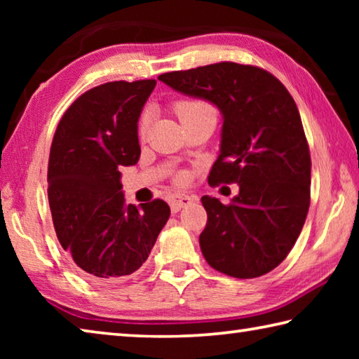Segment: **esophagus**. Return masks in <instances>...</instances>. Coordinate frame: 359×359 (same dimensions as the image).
Wrapping results in <instances>:
<instances>
[{
    "mask_svg": "<svg viewBox=\"0 0 359 359\" xmlns=\"http://www.w3.org/2000/svg\"><path fill=\"white\" fill-rule=\"evenodd\" d=\"M193 201H196V196H191V194H184V193H175L171 198H169V204H171V209L174 212L180 210L182 208L191 204Z\"/></svg>",
    "mask_w": 359,
    "mask_h": 359,
    "instance_id": "34e87169",
    "label": "esophagus"
}]
</instances>
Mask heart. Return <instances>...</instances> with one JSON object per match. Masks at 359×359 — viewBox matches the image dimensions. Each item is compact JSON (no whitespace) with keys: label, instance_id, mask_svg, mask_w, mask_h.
<instances>
[{"label":"heart","instance_id":"obj_1","mask_svg":"<svg viewBox=\"0 0 359 359\" xmlns=\"http://www.w3.org/2000/svg\"><path fill=\"white\" fill-rule=\"evenodd\" d=\"M175 114H177L179 120L182 123L190 120H196L201 117H208V115H215V109L212 107L209 102L196 98H187L175 102ZM149 126V115H142L141 123H139V135H145Z\"/></svg>","mask_w":359,"mask_h":359}]
</instances>
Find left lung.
Instances as JSON below:
<instances>
[{
    "instance_id": "left-lung-1",
    "label": "left lung",
    "mask_w": 359,
    "mask_h": 359,
    "mask_svg": "<svg viewBox=\"0 0 359 359\" xmlns=\"http://www.w3.org/2000/svg\"><path fill=\"white\" fill-rule=\"evenodd\" d=\"M158 79L209 101L223 118L209 184H238L239 194L228 205L201 198L205 261L236 278L267 274L293 248L311 204V154L294 100L277 77L250 65L223 62Z\"/></svg>"
}]
</instances>
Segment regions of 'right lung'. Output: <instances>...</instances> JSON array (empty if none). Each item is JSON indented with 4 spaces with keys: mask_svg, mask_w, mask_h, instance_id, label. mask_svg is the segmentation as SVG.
Returning <instances> with one entry per match:
<instances>
[{
    "mask_svg": "<svg viewBox=\"0 0 359 359\" xmlns=\"http://www.w3.org/2000/svg\"><path fill=\"white\" fill-rule=\"evenodd\" d=\"M156 81L109 82L72 102L60 120L48 158V204L60 244L95 283L136 272L171 209L125 204L121 166L139 161L137 121Z\"/></svg>",
    "mask_w": 359,
    "mask_h": 359,
    "instance_id": "add662e5",
    "label": "right lung"
}]
</instances>
